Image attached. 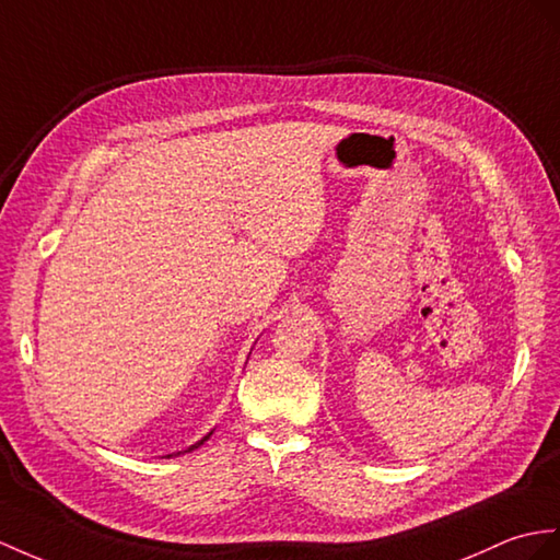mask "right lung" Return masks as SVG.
Masks as SVG:
<instances>
[{
	"label": "right lung",
	"mask_w": 560,
	"mask_h": 560,
	"mask_svg": "<svg viewBox=\"0 0 560 560\" xmlns=\"http://www.w3.org/2000/svg\"><path fill=\"white\" fill-rule=\"evenodd\" d=\"M203 440H209V434H207V438H203ZM203 440H201V442H199V444H203ZM192 448H197V444H195V446H192Z\"/></svg>",
	"instance_id": "obj_1"
}]
</instances>
